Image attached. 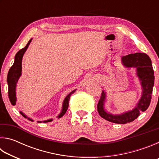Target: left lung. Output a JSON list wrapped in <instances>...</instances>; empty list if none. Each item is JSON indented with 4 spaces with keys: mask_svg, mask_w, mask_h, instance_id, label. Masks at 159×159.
Returning <instances> with one entry per match:
<instances>
[{
    "mask_svg": "<svg viewBox=\"0 0 159 159\" xmlns=\"http://www.w3.org/2000/svg\"><path fill=\"white\" fill-rule=\"evenodd\" d=\"M121 61L123 65L127 68H136L137 76L140 80L142 88L141 98L133 110L122 114L114 115L104 110L106 93L102 91L101 98L98 104V111L100 116L108 121L118 124H125L135 120L139 116V113L146 111L149 107L154 85V73L151 59L145 53L130 54L122 57Z\"/></svg>",
    "mask_w": 159,
    "mask_h": 159,
    "instance_id": "1",
    "label": "left lung"
}]
</instances>
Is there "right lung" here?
Instances as JSON below:
<instances>
[{
    "instance_id": "add662e5",
    "label": "right lung",
    "mask_w": 159,
    "mask_h": 159,
    "mask_svg": "<svg viewBox=\"0 0 159 159\" xmlns=\"http://www.w3.org/2000/svg\"><path fill=\"white\" fill-rule=\"evenodd\" d=\"M31 40L32 39H31L30 41L28 42V43L26 44V45L25 48H22V49H21L20 50H19L17 52V54H16L15 57L14 64H13V65L11 67H10V69L8 71V74H7V85H8V97H9L10 101L11 102L12 105H15L16 100H17V98H16L15 90H16V86H17V83L21 75V61H22L23 55L26 52V50H27V48L29 47V44H30ZM75 91H76V90H74L72 91V92L70 93L69 95L66 97L65 99H64V100L63 102V104H62V109H61V111L60 114L58 115L57 116L58 118L62 117L65 114V113L67 111V109H68V107H69V102L70 97H71L72 94L74 93ZM20 114L25 118H27L29 120L33 121V120L28 118L21 111H20ZM52 119H49L47 120H44L43 122L44 123L50 122L52 121ZM38 122L41 123V121H38Z\"/></svg>"
}]
</instances>
